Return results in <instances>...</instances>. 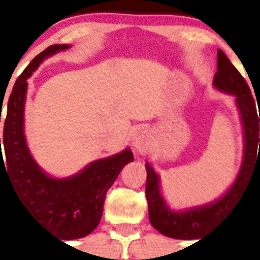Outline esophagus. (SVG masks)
<instances>
[{
  "label": "esophagus",
  "instance_id": "esophagus-1",
  "mask_svg": "<svg viewBox=\"0 0 260 260\" xmlns=\"http://www.w3.org/2000/svg\"><path fill=\"white\" fill-rule=\"evenodd\" d=\"M147 141H149V133H147V129L144 127H140L136 129V132L133 133V146L136 149H144L147 145Z\"/></svg>",
  "mask_w": 260,
  "mask_h": 260
}]
</instances>
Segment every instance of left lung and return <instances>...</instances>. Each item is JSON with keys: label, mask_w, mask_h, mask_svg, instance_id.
<instances>
[{"label": "left lung", "mask_w": 260, "mask_h": 260, "mask_svg": "<svg viewBox=\"0 0 260 260\" xmlns=\"http://www.w3.org/2000/svg\"><path fill=\"white\" fill-rule=\"evenodd\" d=\"M217 71L214 78V85L221 92L233 94L240 109L245 129L244 163L232 188L223 198L210 205L196 207L184 212H172L159 193V179L153 168L146 163V194L149 206V219L154 228L162 235L177 240L200 238L212 224L225 216L240 201L254 171L260 168V139L259 121L255 109V100L242 75L233 66L231 60L220 49H217ZM259 149H257V145Z\"/></svg>", "instance_id": "8db88e82"}]
</instances>
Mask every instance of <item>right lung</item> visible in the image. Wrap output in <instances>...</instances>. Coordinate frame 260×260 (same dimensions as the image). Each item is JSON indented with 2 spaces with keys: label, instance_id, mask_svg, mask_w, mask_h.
<instances>
[{
  "label": "right lung",
  "instance_id": "obj_1",
  "mask_svg": "<svg viewBox=\"0 0 260 260\" xmlns=\"http://www.w3.org/2000/svg\"><path fill=\"white\" fill-rule=\"evenodd\" d=\"M69 48V45L46 48L32 59L14 84L4 125L5 162L1 153V176L5 172L25 209L51 235L63 240H75L88 236L98 225L107 190L121 168L133 160V154L127 149L116 155L95 160L80 174L62 180L49 177L35 163L23 132L27 79L44 58Z\"/></svg>",
  "mask_w": 260,
  "mask_h": 260
}]
</instances>
